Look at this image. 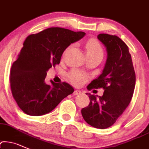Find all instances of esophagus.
Segmentation results:
<instances>
[{
	"label": "esophagus",
	"instance_id": "34e87169",
	"mask_svg": "<svg viewBox=\"0 0 149 149\" xmlns=\"http://www.w3.org/2000/svg\"><path fill=\"white\" fill-rule=\"evenodd\" d=\"M81 93V91H79V90H74V92H73V94H74V95H79V94H80Z\"/></svg>",
	"mask_w": 149,
	"mask_h": 149
}]
</instances>
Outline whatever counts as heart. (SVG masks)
Returning a JSON list of instances; mask_svg holds the SVG:
<instances>
[{"mask_svg":"<svg viewBox=\"0 0 149 149\" xmlns=\"http://www.w3.org/2000/svg\"><path fill=\"white\" fill-rule=\"evenodd\" d=\"M86 47L88 57H100L103 58L104 50L100 42L95 40H89L87 42ZM68 49H67V50ZM68 77L72 83L76 86L81 85L88 79L87 75L77 70H72L70 71L68 74Z\"/></svg>","mask_w":149,"mask_h":149,"instance_id":"obj_1","label":"heart"}]
</instances>
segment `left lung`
Returning <instances> with one entry per match:
<instances>
[{
  "label": "left lung",
  "instance_id": "1",
  "mask_svg": "<svg viewBox=\"0 0 149 149\" xmlns=\"http://www.w3.org/2000/svg\"><path fill=\"white\" fill-rule=\"evenodd\" d=\"M97 38L107 47V59L98 78L87 86L104 89L102 97L89 94V106L83 108V118L89 125L97 129L112 126L130 103L136 83L132 56L129 47L119 37L101 34Z\"/></svg>",
  "mask_w": 149,
  "mask_h": 149
}]
</instances>
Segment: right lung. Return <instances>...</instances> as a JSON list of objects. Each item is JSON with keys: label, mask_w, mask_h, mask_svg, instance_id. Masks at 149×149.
I'll use <instances>...</instances> for the list:
<instances>
[{"label": "right lung", "mask_w": 149, "mask_h": 149, "mask_svg": "<svg viewBox=\"0 0 149 149\" xmlns=\"http://www.w3.org/2000/svg\"><path fill=\"white\" fill-rule=\"evenodd\" d=\"M84 32L49 28L30 35L10 72L13 98L24 113L40 116L50 112L61 101L74 92L67 82L45 81L47 71L60 62L65 49L84 36Z\"/></svg>", "instance_id": "right-lung-1"}]
</instances>
